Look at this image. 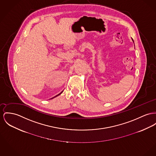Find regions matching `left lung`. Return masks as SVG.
I'll return each mask as SVG.
<instances>
[{
  "label": "left lung",
  "mask_w": 156,
  "mask_h": 156,
  "mask_svg": "<svg viewBox=\"0 0 156 156\" xmlns=\"http://www.w3.org/2000/svg\"><path fill=\"white\" fill-rule=\"evenodd\" d=\"M133 42H134V41H133Z\"/></svg>",
  "instance_id": "left-lung-1"
}]
</instances>
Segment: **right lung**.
I'll list each match as a JSON object with an SVG mask.
<instances>
[{
    "label": "right lung",
    "mask_w": 156,
    "mask_h": 156,
    "mask_svg": "<svg viewBox=\"0 0 156 156\" xmlns=\"http://www.w3.org/2000/svg\"><path fill=\"white\" fill-rule=\"evenodd\" d=\"M62 92H61V93H60V94H58V95H57V96H54V98H55V97H56V96H58V95H59V94H62ZM52 98H51V99H52Z\"/></svg>",
    "instance_id": "right-lung-1"
}]
</instances>
